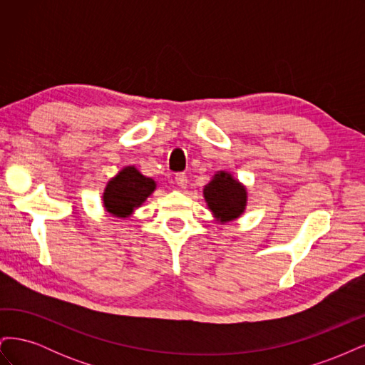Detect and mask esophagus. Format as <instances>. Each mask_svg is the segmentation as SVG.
<instances>
[{"mask_svg":"<svg viewBox=\"0 0 365 365\" xmlns=\"http://www.w3.org/2000/svg\"><path fill=\"white\" fill-rule=\"evenodd\" d=\"M175 181H176V184L181 187V189H184V187H187V175L185 173H176Z\"/></svg>","mask_w":365,"mask_h":365,"instance_id":"1","label":"esophagus"}]
</instances>
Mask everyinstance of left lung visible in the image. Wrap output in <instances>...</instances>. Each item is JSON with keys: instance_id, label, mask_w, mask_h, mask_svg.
Segmentation results:
<instances>
[{"instance_id": "1", "label": "left lung", "mask_w": 365, "mask_h": 365, "mask_svg": "<svg viewBox=\"0 0 365 365\" xmlns=\"http://www.w3.org/2000/svg\"><path fill=\"white\" fill-rule=\"evenodd\" d=\"M204 197L220 224L237 219L247 207L245 185H242L225 170L217 172L204 187Z\"/></svg>"}]
</instances>
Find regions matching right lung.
I'll return each mask as SVG.
<instances>
[{"label": "right lung", "mask_w": 365, "mask_h": 365, "mask_svg": "<svg viewBox=\"0 0 365 365\" xmlns=\"http://www.w3.org/2000/svg\"><path fill=\"white\" fill-rule=\"evenodd\" d=\"M155 187L152 178L141 175L134 165H128L106 184L103 205L106 212L117 217H129L153 193Z\"/></svg>", "instance_id": "obj_1"}]
</instances>
